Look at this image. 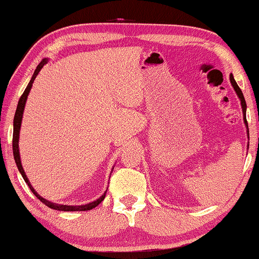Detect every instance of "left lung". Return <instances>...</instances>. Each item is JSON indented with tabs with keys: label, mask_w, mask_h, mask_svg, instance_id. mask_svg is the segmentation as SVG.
<instances>
[{
	"label": "left lung",
	"mask_w": 259,
	"mask_h": 259,
	"mask_svg": "<svg viewBox=\"0 0 259 259\" xmlns=\"http://www.w3.org/2000/svg\"><path fill=\"white\" fill-rule=\"evenodd\" d=\"M230 80H231V84H232L234 92H236L237 96L239 97L240 100V105H241V110H243V119H244V123L245 126H246V132H247V138H248V126H247V121H246V102H245V99H244V95L243 93H241V90L239 87H238L236 79H234V77L232 73L230 75ZM248 149V147H247Z\"/></svg>",
	"instance_id": "1"
}]
</instances>
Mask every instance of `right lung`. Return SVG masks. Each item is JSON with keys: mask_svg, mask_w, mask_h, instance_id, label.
<instances>
[{"mask_svg": "<svg viewBox=\"0 0 259 259\" xmlns=\"http://www.w3.org/2000/svg\"><path fill=\"white\" fill-rule=\"evenodd\" d=\"M49 59L48 58H44L41 62L39 63V65L36 66L34 73H33L31 80H29L28 85H27V88L25 89V92L20 97L19 100V103H18V107H16V112H15V115H14V123H13V126H14V131H13V153H14V159H15V163H16V166H18V169L20 171V174H21V176L23 177V180H25V182L28 184L29 189L32 190V193L34 194V195L38 197V199L41 201L44 204H46V206L52 208V209H56V210H63V211H76V210H90L93 209V208H95L96 206H99V204L102 202L103 200H105L106 197V193L103 194L102 196H100L99 199L93 201V202H89L87 204H82V206H68V204H59V203H53L51 201L44 199L42 196H40L38 193H36L34 188L32 187L31 182H29L28 179H27L26 174H25V170H23V167L21 165V159H20V151H19V137H20V128H21V122H22V115H23V110H25V106H26V101H27V96H28L29 92H31L32 89V85H33V82H34L35 77L38 76V73L40 72V70L42 69V66L45 65V64H48Z\"/></svg>", "mask_w": 259, "mask_h": 259, "instance_id": "1", "label": "right lung"}]
</instances>
